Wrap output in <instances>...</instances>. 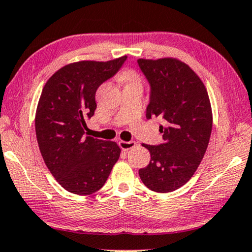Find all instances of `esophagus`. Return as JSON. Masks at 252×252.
Here are the masks:
<instances>
[{
    "instance_id": "esophagus-1",
    "label": "esophagus",
    "mask_w": 252,
    "mask_h": 252,
    "mask_svg": "<svg viewBox=\"0 0 252 252\" xmlns=\"http://www.w3.org/2000/svg\"><path fill=\"white\" fill-rule=\"evenodd\" d=\"M119 145L123 151H129V150H131L136 146V142H135V140H130V142H126V140H120Z\"/></svg>"
}]
</instances>
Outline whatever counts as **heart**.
I'll return each instance as SVG.
<instances>
[{"label": "heart", "instance_id": "1", "mask_svg": "<svg viewBox=\"0 0 252 252\" xmlns=\"http://www.w3.org/2000/svg\"><path fill=\"white\" fill-rule=\"evenodd\" d=\"M123 77H124V79H126L128 83L138 82V76H137L136 72H133L132 70H128V71L124 72Z\"/></svg>", "mask_w": 252, "mask_h": 252}]
</instances>
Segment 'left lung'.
<instances>
[{
  "label": "left lung",
  "mask_w": 252,
  "mask_h": 252,
  "mask_svg": "<svg viewBox=\"0 0 252 252\" xmlns=\"http://www.w3.org/2000/svg\"><path fill=\"white\" fill-rule=\"evenodd\" d=\"M137 62L151 87L146 119L163 121L159 129L163 143L143 144L151 161L139 176L150 190L172 192L192 177L206 152L212 131L210 98L202 79L180 60Z\"/></svg>",
  "instance_id": "obj_1"
}]
</instances>
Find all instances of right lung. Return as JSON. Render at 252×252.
<instances>
[{
  "label": "right lung",
  "mask_w": 252,
  "mask_h": 252,
  "mask_svg": "<svg viewBox=\"0 0 252 252\" xmlns=\"http://www.w3.org/2000/svg\"><path fill=\"white\" fill-rule=\"evenodd\" d=\"M126 60L70 63L43 86L35 113L36 140L46 166L69 192L85 196L101 189L119 160L115 142L85 136V121L94 115L98 87Z\"/></svg>",
  "instance_id": "add662e5"
}]
</instances>
